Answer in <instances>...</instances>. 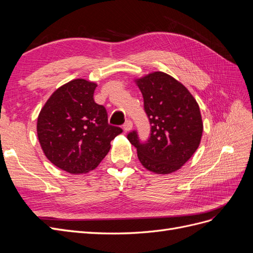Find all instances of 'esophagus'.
I'll return each instance as SVG.
<instances>
[{
    "mask_svg": "<svg viewBox=\"0 0 253 253\" xmlns=\"http://www.w3.org/2000/svg\"><path fill=\"white\" fill-rule=\"evenodd\" d=\"M132 127H133V122L131 120H126L124 125L125 131L127 132V131H129V129H132Z\"/></svg>",
    "mask_w": 253,
    "mask_h": 253,
    "instance_id": "obj_1",
    "label": "esophagus"
}]
</instances>
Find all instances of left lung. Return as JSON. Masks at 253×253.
<instances>
[{
	"label": "left lung",
	"mask_w": 253,
	"mask_h": 253,
	"mask_svg": "<svg viewBox=\"0 0 253 253\" xmlns=\"http://www.w3.org/2000/svg\"><path fill=\"white\" fill-rule=\"evenodd\" d=\"M136 83L143 97L151 133L142 142L134 129L127 134V139L137 149L145 169L157 174L177 171L200 145L203 134L200 106L180 82L163 72L149 74Z\"/></svg>",
	"instance_id": "left-lung-1"
}]
</instances>
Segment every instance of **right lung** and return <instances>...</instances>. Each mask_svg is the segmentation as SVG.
<instances>
[{
    "mask_svg": "<svg viewBox=\"0 0 253 253\" xmlns=\"http://www.w3.org/2000/svg\"><path fill=\"white\" fill-rule=\"evenodd\" d=\"M97 84L75 79L49 97L38 117L37 133L45 156L71 174L100 164L122 129L109 125L103 105L94 100Z\"/></svg>",
    "mask_w": 253,
    "mask_h": 253,
    "instance_id": "1",
    "label": "right lung"
}]
</instances>
